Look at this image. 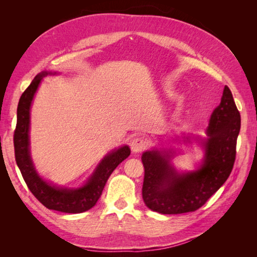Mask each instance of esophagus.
I'll use <instances>...</instances> for the list:
<instances>
[{
    "mask_svg": "<svg viewBox=\"0 0 257 257\" xmlns=\"http://www.w3.org/2000/svg\"><path fill=\"white\" fill-rule=\"evenodd\" d=\"M148 146V139L145 137L137 136L132 139L131 142V149L133 152H142L145 150Z\"/></svg>",
    "mask_w": 257,
    "mask_h": 257,
    "instance_id": "obj_1",
    "label": "esophagus"
}]
</instances>
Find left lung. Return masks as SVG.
Wrapping results in <instances>:
<instances>
[{
	"instance_id": "left-lung-1",
	"label": "left lung",
	"mask_w": 257,
	"mask_h": 257,
	"mask_svg": "<svg viewBox=\"0 0 257 257\" xmlns=\"http://www.w3.org/2000/svg\"><path fill=\"white\" fill-rule=\"evenodd\" d=\"M240 125V112L229 88L225 85L221 103L210 119L206 158L198 170L178 175L166 155L158 151L143 154L146 206L163 214L191 212L204 206L227 180L234 167Z\"/></svg>"
}]
</instances>
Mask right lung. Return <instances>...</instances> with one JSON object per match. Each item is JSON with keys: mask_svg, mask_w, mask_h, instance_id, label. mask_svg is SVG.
<instances>
[{"mask_svg": "<svg viewBox=\"0 0 257 257\" xmlns=\"http://www.w3.org/2000/svg\"><path fill=\"white\" fill-rule=\"evenodd\" d=\"M47 74V72H43L37 75L26 91L22 93L19 99L17 125L14 132L15 159L29 190L46 208L65 213H81L96 204L99 196L102 195L108 178L116 166L128 157L131 150L127 146H124L108 154L99 163L95 173L89 179L87 184L80 189H59L45 182L40 178L35 172L29 151L30 107L38 84L43 77Z\"/></svg>", "mask_w": 257, "mask_h": 257, "instance_id": "1", "label": "right lung"}]
</instances>
